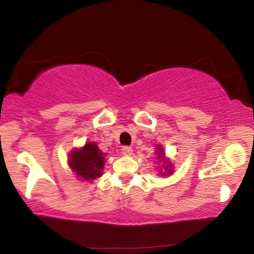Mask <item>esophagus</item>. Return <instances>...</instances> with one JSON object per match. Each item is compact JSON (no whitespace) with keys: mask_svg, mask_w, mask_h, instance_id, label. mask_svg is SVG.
I'll return each mask as SVG.
<instances>
[{"mask_svg":"<svg viewBox=\"0 0 254 254\" xmlns=\"http://www.w3.org/2000/svg\"><path fill=\"white\" fill-rule=\"evenodd\" d=\"M122 153H124L125 156H130L133 153V150H132V147H129V146H124L122 147Z\"/></svg>","mask_w":254,"mask_h":254,"instance_id":"34e87169","label":"esophagus"}]
</instances>
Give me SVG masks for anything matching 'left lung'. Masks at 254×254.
<instances>
[{"instance_id": "1", "label": "left lung", "mask_w": 254, "mask_h": 254, "mask_svg": "<svg viewBox=\"0 0 254 254\" xmlns=\"http://www.w3.org/2000/svg\"><path fill=\"white\" fill-rule=\"evenodd\" d=\"M156 155H157V161L158 163H161L162 162V165L159 167V170L158 172L161 173L162 176H168V175H172L174 173V165L172 162L169 161L167 157H165V151L163 149V146L162 145H157L156 146Z\"/></svg>"}]
</instances>
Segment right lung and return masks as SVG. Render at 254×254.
Listing matches in <instances>:
<instances>
[{
    "instance_id": "right-lung-1",
    "label": "right lung",
    "mask_w": 254,
    "mask_h": 254,
    "mask_svg": "<svg viewBox=\"0 0 254 254\" xmlns=\"http://www.w3.org/2000/svg\"><path fill=\"white\" fill-rule=\"evenodd\" d=\"M105 153L95 141H89L82 147L73 149L68 157V165L80 181L91 182L103 175Z\"/></svg>"
}]
</instances>
